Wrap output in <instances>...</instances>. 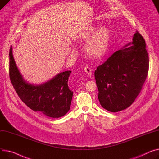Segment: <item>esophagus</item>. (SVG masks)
<instances>
[{"label":"esophagus","instance_id":"1","mask_svg":"<svg viewBox=\"0 0 159 159\" xmlns=\"http://www.w3.org/2000/svg\"><path fill=\"white\" fill-rule=\"evenodd\" d=\"M84 70H85V72L89 74V75H90V74H92V70H91V69L89 67H84Z\"/></svg>","mask_w":159,"mask_h":159}]
</instances>
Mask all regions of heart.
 <instances>
[{
	"mask_svg": "<svg viewBox=\"0 0 159 159\" xmlns=\"http://www.w3.org/2000/svg\"><path fill=\"white\" fill-rule=\"evenodd\" d=\"M110 39V34L105 27L99 28L91 27L80 36V40L85 42L86 51L88 54L93 58H99L107 52Z\"/></svg>",
	"mask_w": 159,
	"mask_h": 159,
	"instance_id": "heart-1",
	"label": "heart"
}]
</instances>
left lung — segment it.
Instances as JSON below:
<instances>
[{"mask_svg":"<svg viewBox=\"0 0 159 159\" xmlns=\"http://www.w3.org/2000/svg\"><path fill=\"white\" fill-rule=\"evenodd\" d=\"M132 40L95 70L100 104L111 112L125 110L133 103L148 76L150 61L145 40L137 31Z\"/></svg>","mask_w":159,"mask_h":159,"instance_id":"8db88e82","label":"left lung"}]
</instances>
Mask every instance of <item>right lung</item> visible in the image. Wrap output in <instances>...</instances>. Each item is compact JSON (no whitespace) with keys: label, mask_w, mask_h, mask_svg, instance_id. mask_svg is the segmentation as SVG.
<instances>
[{"label":"right lung","mask_w":159,"mask_h":159,"mask_svg":"<svg viewBox=\"0 0 159 159\" xmlns=\"http://www.w3.org/2000/svg\"><path fill=\"white\" fill-rule=\"evenodd\" d=\"M9 74L12 85L18 96L33 110L39 111L52 118L66 114L70 110L73 92L68 86L71 73L67 70L58 74L52 80L40 85H34L26 82L15 62L12 47L9 50Z\"/></svg>","instance_id":"add662e5"}]
</instances>
